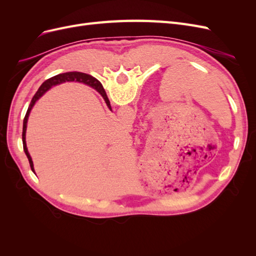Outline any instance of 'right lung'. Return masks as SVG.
Listing matches in <instances>:
<instances>
[{
	"label": "right lung",
	"mask_w": 256,
	"mask_h": 256,
	"mask_svg": "<svg viewBox=\"0 0 256 256\" xmlns=\"http://www.w3.org/2000/svg\"><path fill=\"white\" fill-rule=\"evenodd\" d=\"M72 81H76V82H81V83H84L86 85H90V86H92V88H95L96 90H98L100 94L102 95V97L104 98L106 102L108 104V106H109V109L111 110V106H110V102L109 99H108L106 97V92L104 90L102 84H100V82L95 79L94 76H92L88 74H83V72H65V74H56L52 76V78L46 80L42 85L40 88H38V90L36 92V94L34 95V97L32 98V100H30V104L28 106V109L26 111V118L24 120H23V129H22V143H23V150H24V152L26 154V157L28 159V162H30V168H32V171H34V166H33V161H32V158H30V154L28 152V147H26V124H28V115H30V110H32L33 106L35 104V102H37L38 99H40L46 92H47L48 90H50L52 86H54V85H58V84H60V83H64V82H72ZM100 88H98V86Z\"/></svg>",
	"instance_id": "obj_1"
}]
</instances>
